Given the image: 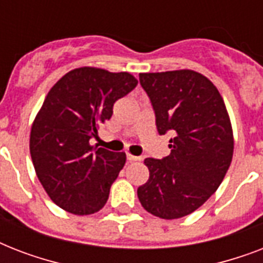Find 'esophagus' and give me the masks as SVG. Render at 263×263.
<instances>
[{"label": "esophagus", "instance_id": "obj_1", "mask_svg": "<svg viewBox=\"0 0 263 263\" xmlns=\"http://www.w3.org/2000/svg\"><path fill=\"white\" fill-rule=\"evenodd\" d=\"M127 158H128V161H129V162H134V161H140V160H142L140 157L132 156V154H129V153H128V154H127Z\"/></svg>", "mask_w": 263, "mask_h": 263}]
</instances>
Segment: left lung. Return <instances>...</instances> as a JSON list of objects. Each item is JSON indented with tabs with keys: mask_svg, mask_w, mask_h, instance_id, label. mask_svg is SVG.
I'll return each instance as SVG.
<instances>
[{
	"mask_svg": "<svg viewBox=\"0 0 263 263\" xmlns=\"http://www.w3.org/2000/svg\"><path fill=\"white\" fill-rule=\"evenodd\" d=\"M160 135L173 134L171 154L146 158L147 183L138 188L153 216L175 220L199 209L220 187L233 156V132L217 87L192 69L139 73Z\"/></svg>",
	"mask_w": 263,
	"mask_h": 263,
	"instance_id": "left-lung-1",
	"label": "left lung"
}]
</instances>
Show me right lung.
<instances>
[{"label":"right lung","instance_id":"add662e5","mask_svg":"<svg viewBox=\"0 0 263 263\" xmlns=\"http://www.w3.org/2000/svg\"><path fill=\"white\" fill-rule=\"evenodd\" d=\"M136 84L129 72L82 67L47 92L31 127L30 153L42 187L65 212L88 216L106 203L127 157L94 147L90 139Z\"/></svg>","mask_w":263,"mask_h":263}]
</instances>
